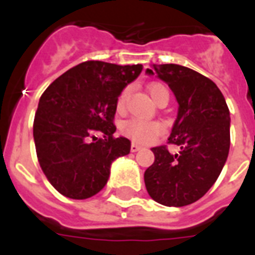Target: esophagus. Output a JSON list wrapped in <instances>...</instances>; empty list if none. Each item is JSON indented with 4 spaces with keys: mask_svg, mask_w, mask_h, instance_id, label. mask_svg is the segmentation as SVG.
<instances>
[{
    "mask_svg": "<svg viewBox=\"0 0 255 255\" xmlns=\"http://www.w3.org/2000/svg\"><path fill=\"white\" fill-rule=\"evenodd\" d=\"M141 149V145H139V144H135V143H132L131 144V151L132 152H137Z\"/></svg>",
    "mask_w": 255,
    "mask_h": 255,
    "instance_id": "obj_1",
    "label": "esophagus"
}]
</instances>
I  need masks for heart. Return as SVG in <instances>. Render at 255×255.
<instances>
[{
	"mask_svg": "<svg viewBox=\"0 0 255 255\" xmlns=\"http://www.w3.org/2000/svg\"><path fill=\"white\" fill-rule=\"evenodd\" d=\"M148 91L151 94L152 99L155 102H159L163 98H169V92H168L167 87L161 83H152L148 87ZM128 92H129V87L123 88V91L120 92L116 100V108L118 111H123L126 108V103H127ZM122 131L127 137L140 144L151 143L156 137H159L164 132L163 126L157 122H152V120H143L139 118H132V119L124 122L122 126Z\"/></svg>",
	"mask_w": 255,
	"mask_h": 255,
	"instance_id": "b5f03b06",
	"label": "heart"
}]
</instances>
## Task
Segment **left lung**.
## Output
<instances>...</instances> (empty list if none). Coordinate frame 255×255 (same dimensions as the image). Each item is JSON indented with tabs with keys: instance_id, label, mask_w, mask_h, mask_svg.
<instances>
[{
	"instance_id": "8db88e82",
	"label": "left lung",
	"mask_w": 255,
	"mask_h": 255,
	"mask_svg": "<svg viewBox=\"0 0 255 255\" xmlns=\"http://www.w3.org/2000/svg\"><path fill=\"white\" fill-rule=\"evenodd\" d=\"M178 103L167 145L152 148L155 161L144 173L148 194L165 206L193 204L212 188L225 165L230 148V114L225 98L209 78L180 65H153Z\"/></svg>"
}]
</instances>
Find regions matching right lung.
I'll return each mask as SVG.
<instances>
[{
  "label": "right lung",
  "instance_id": "obj_1",
  "mask_svg": "<svg viewBox=\"0 0 255 255\" xmlns=\"http://www.w3.org/2000/svg\"><path fill=\"white\" fill-rule=\"evenodd\" d=\"M141 70V65L87 61L62 74L42 94L34 143L43 173L61 194L92 197L107 184L111 164L129 153L131 141L114 137V118L118 96ZM96 131L103 139L95 137Z\"/></svg>",
  "mask_w": 255,
  "mask_h": 255
}]
</instances>
